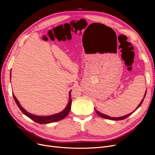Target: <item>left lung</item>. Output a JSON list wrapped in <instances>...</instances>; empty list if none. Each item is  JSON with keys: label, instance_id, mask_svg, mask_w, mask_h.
I'll list each match as a JSON object with an SVG mask.
<instances>
[{"label": "left lung", "instance_id": "8db88e82", "mask_svg": "<svg viewBox=\"0 0 155 155\" xmlns=\"http://www.w3.org/2000/svg\"><path fill=\"white\" fill-rule=\"evenodd\" d=\"M146 92H145V95H144V98L143 99V100L141 101V102H140V104L138 105V106L137 107V108H136V109H138L139 108L140 106H141V105L142 104V103H143V101H144V97H145V96H146ZM95 112H96V113L97 114H98L99 116H101V117H103V118H104V119H110V120H123V119H126V117H129L130 115H131L135 111H134V112H131V113H130V114H127V115H126V116H122V117H110V116H107V115H105V114H102V113H101L100 112H99L98 110H96L95 109Z\"/></svg>", "mask_w": 155, "mask_h": 155}]
</instances>
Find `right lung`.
I'll use <instances>...</instances> for the list:
<instances>
[{"mask_svg":"<svg viewBox=\"0 0 155 155\" xmlns=\"http://www.w3.org/2000/svg\"><path fill=\"white\" fill-rule=\"evenodd\" d=\"M12 95H13L14 99L16 104L18 105V107L20 109V110L22 111V112L24 114L26 115V116H28L32 120L35 121L36 123H39V124H48V123H54V122L59 121V120L64 119V117H66L69 114L70 109H71V91L69 92V101L67 105V107H65V109L63 111H61L59 113H57V114H53L51 116H36V115L32 114L27 112L23 107H21V104H19L18 100L16 99V97H15L14 94H12Z\"/></svg>","mask_w":155,"mask_h":155,"instance_id":"right-lung-1","label":"right lung"}]
</instances>
